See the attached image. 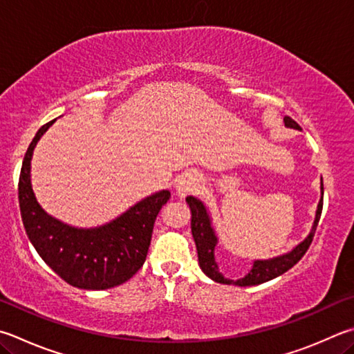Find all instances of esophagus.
I'll return each mask as SVG.
<instances>
[{"label": "esophagus", "instance_id": "1", "mask_svg": "<svg viewBox=\"0 0 354 354\" xmlns=\"http://www.w3.org/2000/svg\"><path fill=\"white\" fill-rule=\"evenodd\" d=\"M201 183H203L201 175H198L196 171H185L178 179L176 194L179 196H187L190 194H194L195 190H198Z\"/></svg>", "mask_w": 354, "mask_h": 354}]
</instances>
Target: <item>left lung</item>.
I'll use <instances>...</instances> for the list:
<instances>
[{"label":"left lung","mask_w":354,"mask_h":354,"mask_svg":"<svg viewBox=\"0 0 354 354\" xmlns=\"http://www.w3.org/2000/svg\"><path fill=\"white\" fill-rule=\"evenodd\" d=\"M283 120L288 128L301 130L297 122L292 120L291 118H288V115ZM320 190H322V195H324V184L320 185ZM185 201H187L189 207L192 210V235H194V240L196 244L199 268L203 269V272L207 275L209 279L218 281V283L236 285V286H254V285L265 283V281L279 277V275L285 274L288 269H291L295 263L305 255L308 248H310L313 236L316 234V227L319 224L320 215H322V205H324V198H320L317 210H316V220H314L310 235H308L304 241L299 243L291 252L274 257V259H269V260H255L252 269H250L243 279L230 280L224 277V275L220 272V268H218L215 261V246L218 243V239L215 235L214 227H212L210 224V216L207 214V209H205V205L195 196H187L185 198Z\"/></svg>","instance_id":"obj_1"}]
</instances>
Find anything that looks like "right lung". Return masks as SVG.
I'll list each match as a JSON object with an SVG mask.
<instances>
[{
    "label": "right lung",
    "instance_id": "obj_1",
    "mask_svg": "<svg viewBox=\"0 0 354 354\" xmlns=\"http://www.w3.org/2000/svg\"><path fill=\"white\" fill-rule=\"evenodd\" d=\"M54 122L37 131L21 165L18 199L26 234L44 263L66 283L93 291L119 286L142 268L156 216L170 192L147 196L100 227L77 229L55 220L37 203L30 185L32 153Z\"/></svg>",
    "mask_w": 354,
    "mask_h": 354
}]
</instances>
